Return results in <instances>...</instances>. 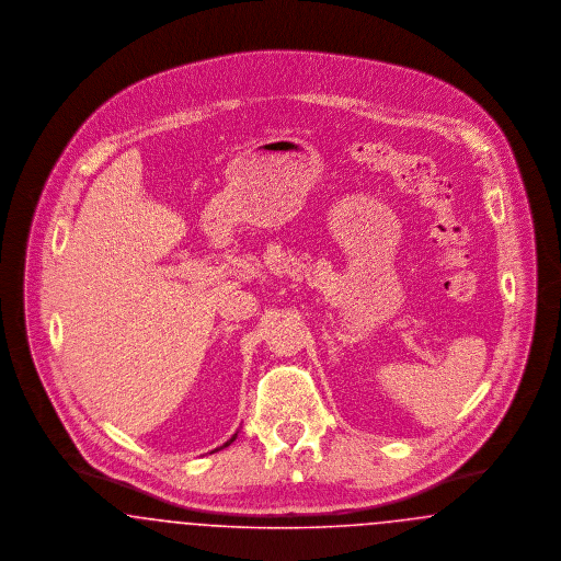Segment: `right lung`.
<instances>
[{
	"label": "right lung",
	"instance_id": "obj_1",
	"mask_svg": "<svg viewBox=\"0 0 561 561\" xmlns=\"http://www.w3.org/2000/svg\"><path fill=\"white\" fill-rule=\"evenodd\" d=\"M238 433H240V431H238ZM238 433H233V437H231V439H227V442H225V444H222V446H220V448H216V450H222V448H227V446H231V444H233V442H236V437H238ZM216 450H213V453H216ZM210 453V454H213Z\"/></svg>",
	"mask_w": 561,
	"mask_h": 561
}]
</instances>
